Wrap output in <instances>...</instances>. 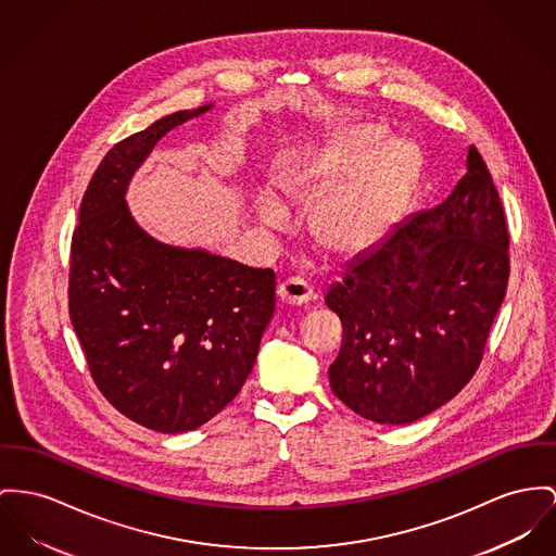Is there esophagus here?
Listing matches in <instances>:
<instances>
[{
    "label": "esophagus",
    "mask_w": 556,
    "mask_h": 556,
    "mask_svg": "<svg viewBox=\"0 0 556 556\" xmlns=\"http://www.w3.org/2000/svg\"><path fill=\"white\" fill-rule=\"evenodd\" d=\"M278 296L287 305H303V303L314 301L316 293H314V289L303 278L293 276V278H287L285 282H280Z\"/></svg>",
    "instance_id": "34e87169"
}]
</instances>
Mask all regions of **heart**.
Listing matches in <instances>:
<instances>
[{
  "label": "heart",
  "mask_w": 556,
  "mask_h": 556,
  "mask_svg": "<svg viewBox=\"0 0 556 556\" xmlns=\"http://www.w3.org/2000/svg\"><path fill=\"white\" fill-rule=\"evenodd\" d=\"M383 140V128L363 122L282 162L278 187L287 202L324 198L309 217V238L329 257L354 260L372 251L407 200L419 153L405 139ZM261 217L267 225L285 222L271 200L261 204Z\"/></svg>",
  "instance_id": "obj_1"
}]
</instances>
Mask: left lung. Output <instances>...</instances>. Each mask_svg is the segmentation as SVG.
Returning a JSON list of instances; mask_svg holds the SVG:
<instances>
[{"label": "left lung", "instance_id": "obj_1", "mask_svg": "<svg viewBox=\"0 0 556 556\" xmlns=\"http://www.w3.org/2000/svg\"><path fill=\"white\" fill-rule=\"evenodd\" d=\"M508 244L500 193L472 146L451 195L399 223L325 296L343 325L334 396L365 419L403 426L462 392L506 295Z\"/></svg>", "mask_w": 556, "mask_h": 556}]
</instances>
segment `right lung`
I'll return each instance as SVG.
<instances>
[{
	"label": "right lung",
	"mask_w": 556,
	"mask_h": 556,
	"mask_svg": "<svg viewBox=\"0 0 556 556\" xmlns=\"http://www.w3.org/2000/svg\"><path fill=\"white\" fill-rule=\"evenodd\" d=\"M177 112L115 143L81 198L72 238L70 318L101 394L162 434L195 430L255 367L276 309V274L153 240L124 200Z\"/></svg>",
	"instance_id": "right-lung-1"
}]
</instances>
